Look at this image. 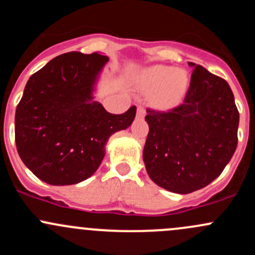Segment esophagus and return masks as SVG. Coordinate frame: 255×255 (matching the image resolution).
I'll return each instance as SVG.
<instances>
[{
	"instance_id": "obj_1",
	"label": "esophagus",
	"mask_w": 255,
	"mask_h": 255,
	"mask_svg": "<svg viewBox=\"0 0 255 255\" xmlns=\"http://www.w3.org/2000/svg\"><path fill=\"white\" fill-rule=\"evenodd\" d=\"M137 116L138 117H144V116H145V109H144L143 106H138Z\"/></svg>"
}]
</instances>
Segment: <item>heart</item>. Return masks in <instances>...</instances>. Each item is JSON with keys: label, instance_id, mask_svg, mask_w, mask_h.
Instances as JSON below:
<instances>
[{"label": "heart", "instance_id": "heart-1", "mask_svg": "<svg viewBox=\"0 0 255 255\" xmlns=\"http://www.w3.org/2000/svg\"><path fill=\"white\" fill-rule=\"evenodd\" d=\"M140 84L146 92H153V100L158 106L170 107L185 96L189 78L182 69L159 65L144 71Z\"/></svg>", "mask_w": 255, "mask_h": 255}]
</instances>
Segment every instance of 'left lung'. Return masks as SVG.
I'll list each match as a JSON object with an SVG mask.
<instances>
[{"label": "left lung", "mask_w": 255, "mask_h": 255, "mask_svg": "<svg viewBox=\"0 0 255 255\" xmlns=\"http://www.w3.org/2000/svg\"><path fill=\"white\" fill-rule=\"evenodd\" d=\"M194 66L184 101L168 111L146 109L143 160L163 189L190 194L221 175L238 143L239 112L225 79Z\"/></svg>", "instance_id": "left-lung-1"}]
</instances>
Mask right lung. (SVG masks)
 I'll return each mask as SVG.
<instances>
[{
    "mask_svg": "<svg viewBox=\"0 0 255 255\" xmlns=\"http://www.w3.org/2000/svg\"><path fill=\"white\" fill-rule=\"evenodd\" d=\"M106 55L61 54L33 74L17 105L14 138L28 169L50 185L90 177L105 156V144L132 125L137 107L112 115L92 101Z\"/></svg>",
    "mask_w": 255,
    "mask_h": 255,
    "instance_id": "right-lung-1",
    "label": "right lung"
}]
</instances>
